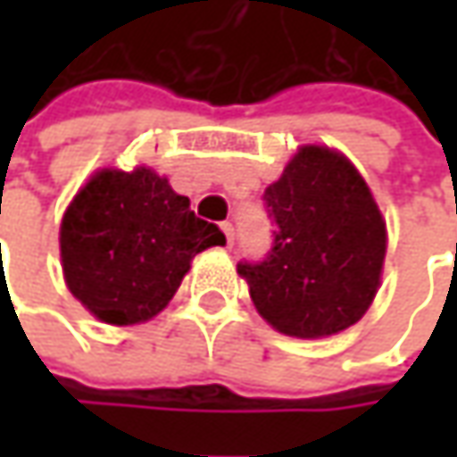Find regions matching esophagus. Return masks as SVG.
<instances>
[{
    "label": "esophagus",
    "mask_w": 457,
    "mask_h": 457,
    "mask_svg": "<svg viewBox=\"0 0 457 457\" xmlns=\"http://www.w3.org/2000/svg\"><path fill=\"white\" fill-rule=\"evenodd\" d=\"M220 231L226 234V244L231 246V244H234V226H231L228 220H223V223H220Z\"/></svg>",
    "instance_id": "34e87169"
}]
</instances>
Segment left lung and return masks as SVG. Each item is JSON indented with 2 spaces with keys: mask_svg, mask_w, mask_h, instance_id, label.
<instances>
[{
  "mask_svg": "<svg viewBox=\"0 0 457 457\" xmlns=\"http://www.w3.org/2000/svg\"><path fill=\"white\" fill-rule=\"evenodd\" d=\"M270 254L238 262L259 315L285 336L323 338L359 323L378 290L386 226L359 170L307 145L264 190Z\"/></svg>",
  "mask_w": 457,
  "mask_h": 457,
  "instance_id": "1",
  "label": "left lung"
}]
</instances>
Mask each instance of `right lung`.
<instances>
[{
    "label": "right lung",
    "instance_id": "right-lung-1",
    "mask_svg": "<svg viewBox=\"0 0 457 457\" xmlns=\"http://www.w3.org/2000/svg\"><path fill=\"white\" fill-rule=\"evenodd\" d=\"M226 244L216 223L150 167L101 170L79 190L61 223L65 285L91 315L145 323L172 300L193 256Z\"/></svg>",
    "mask_w": 457,
    "mask_h": 457
}]
</instances>
